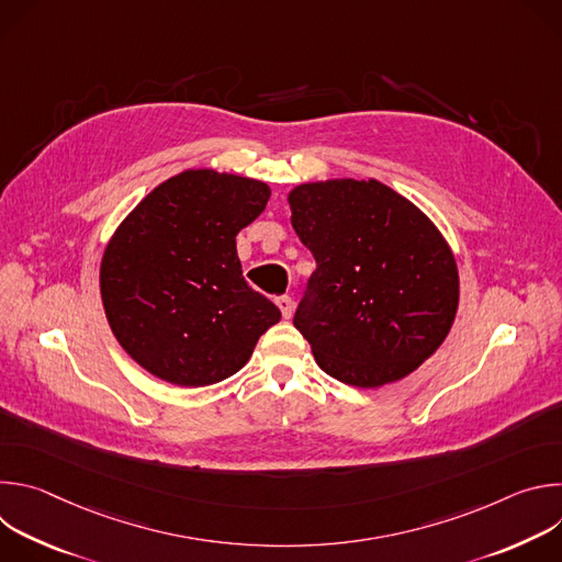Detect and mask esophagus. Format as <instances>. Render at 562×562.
Returning <instances> with one entry per match:
<instances>
[{
    "instance_id": "1",
    "label": "esophagus",
    "mask_w": 562,
    "mask_h": 562,
    "mask_svg": "<svg viewBox=\"0 0 562 562\" xmlns=\"http://www.w3.org/2000/svg\"><path fill=\"white\" fill-rule=\"evenodd\" d=\"M276 304H278V308L282 311V317H291L293 315V300L289 297V295H278L276 297Z\"/></svg>"
}]
</instances>
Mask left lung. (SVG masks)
Segmentation results:
<instances>
[{"label":"left lung","instance_id":"8db88e82","mask_svg":"<svg viewBox=\"0 0 562 562\" xmlns=\"http://www.w3.org/2000/svg\"><path fill=\"white\" fill-rule=\"evenodd\" d=\"M289 206L317 265L293 325L319 369L362 389L416 371L445 342L460 295L436 224L378 180L300 184Z\"/></svg>","mask_w":562,"mask_h":562}]
</instances>
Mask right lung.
Returning a JSON list of instances; mask_svg holds the SVG:
<instances>
[{
  "label": "right lung",
  "mask_w": 562,
  "mask_h": 562,
  "mask_svg": "<svg viewBox=\"0 0 562 562\" xmlns=\"http://www.w3.org/2000/svg\"><path fill=\"white\" fill-rule=\"evenodd\" d=\"M269 198L260 180L189 169L155 187L109 239L100 267L106 319L155 378L215 384L280 323V308L247 284L235 249Z\"/></svg>",
  "instance_id": "add662e5"
}]
</instances>
